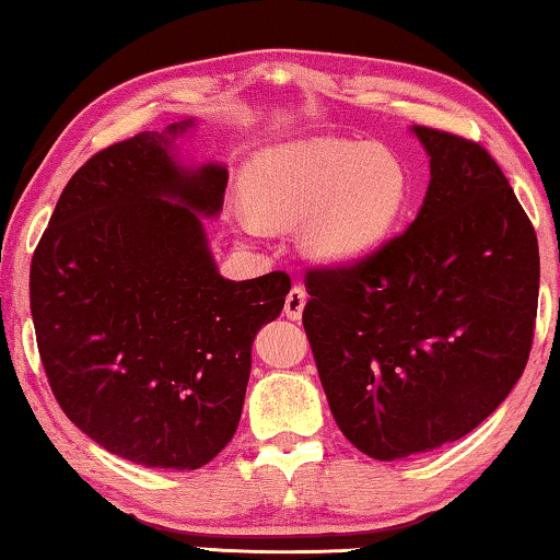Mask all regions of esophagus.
<instances>
[{"mask_svg": "<svg viewBox=\"0 0 560 560\" xmlns=\"http://www.w3.org/2000/svg\"><path fill=\"white\" fill-rule=\"evenodd\" d=\"M305 301H308V293H305L301 285L290 288V293L285 298V316L290 320H301L303 308H305Z\"/></svg>", "mask_w": 560, "mask_h": 560, "instance_id": "esophagus-1", "label": "esophagus"}]
</instances>
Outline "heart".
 Returning a JSON list of instances; mask_svg holds the SVG:
<instances>
[{"label": "heart", "mask_w": 560, "mask_h": 560, "mask_svg": "<svg viewBox=\"0 0 560 560\" xmlns=\"http://www.w3.org/2000/svg\"><path fill=\"white\" fill-rule=\"evenodd\" d=\"M249 211L240 232L301 224V249L324 267H347L393 234L410 196L405 165L380 144L316 137L259 150L244 171Z\"/></svg>", "instance_id": "heart-1"}]
</instances>
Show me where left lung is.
<instances>
[{
    "label": "left lung",
    "mask_w": 560,
    "mask_h": 560,
    "mask_svg": "<svg viewBox=\"0 0 560 560\" xmlns=\"http://www.w3.org/2000/svg\"><path fill=\"white\" fill-rule=\"evenodd\" d=\"M431 180L418 217L357 265L313 270L303 328L341 433L377 462L458 441L523 374L538 311L530 219L464 137L410 127Z\"/></svg>",
    "instance_id": "8db88e82"
}]
</instances>
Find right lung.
Wrapping results in <instances>:
<instances>
[{"label": "right lung", "instance_id": "right-lung-1", "mask_svg": "<svg viewBox=\"0 0 560 560\" xmlns=\"http://www.w3.org/2000/svg\"><path fill=\"white\" fill-rule=\"evenodd\" d=\"M183 119L89 160L68 180L30 267L37 349L71 423L129 462L198 469L242 418L259 326L290 278L229 280L206 219L226 165L188 163Z\"/></svg>", "mask_w": 560, "mask_h": 560}]
</instances>
